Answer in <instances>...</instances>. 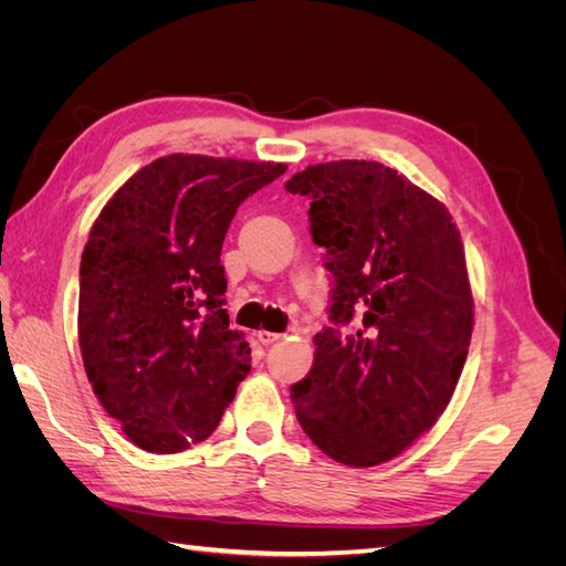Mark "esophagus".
Returning a JSON list of instances; mask_svg holds the SVG:
<instances>
[{
    "instance_id": "esophagus-1",
    "label": "esophagus",
    "mask_w": 566,
    "mask_h": 566,
    "mask_svg": "<svg viewBox=\"0 0 566 566\" xmlns=\"http://www.w3.org/2000/svg\"><path fill=\"white\" fill-rule=\"evenodd\" d=\"M283 335L281 333H269V331H260V333H256V339H260L262 342V345L264 347H269V345H273V342H279Z\"/></svg>"
}]
</instances>
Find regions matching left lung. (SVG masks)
Masks as SVG:
<instances>
[{
    "instance_id": "obj_1",
    "label": "left lung",
    "mask_w": 566,
    "mask_h": 566,
    "mask_svg": "<svg viewBox=\"0 0 566 566\" xmlns=\"http://www.w3.org/2000/svg\"><path fill=\"white\" fill-rule=\"evenodd\" d=\"M285 188L312 198L331 318L358 325L314 337V366L290 394L297 420L342 465H382L432 430L465 366L474 297L460 231L447 205L373 160L310 165Z\"/></svg>"
}]
</instances>
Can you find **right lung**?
Segmentation results:
<instances>
[{"instance_id": "1", "label": "right lung", "mask_w": 566, "mask_h": 566, "mask_svg": "<svg viewBox=\"0 0 566 566\" xmlns=\"http://www.w3.org/2000/svg\"><path fill=\"white\" fill-rule=\"evenodd\" d=\"M285 169L172 153L96 217L80 264L82 364L139 449L165 455L208 439L250 373L248 342L221 310L219 256L238 205Z\"/></svg>"}]
</instances>
